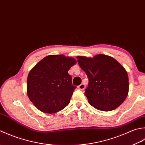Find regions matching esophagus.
I'll use <instances>...</instances> for the list:
<instances>
[{
    "label": "esophagus",
    "instance_id": "1",
    "mask_svg": "<svg viewBox=\"0 0 145 145\" xmlns=\"http://www.w3.org/2000/svg\"><path fill=\"white\" fill-rule=\"evenodd\" d=\"M85 85L84 84H80L79 86H78V88L79 89H81V90H83V89H85Z\"/></svg>",
    "mask_w": 145,
    "mask_h": 145
}]
</instances>
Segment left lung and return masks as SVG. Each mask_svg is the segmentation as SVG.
I'll return each mask as SVG.
<instances>
[{
  "label": "left lung",
  "mask_w": 145,
  "mask_h": 145,
  "mask_svg": "<svg viewBox=\"0 0 145 145\" xmlns=\"http://www.w3.org/2000/svg\"><path fill=\"white\" fill-rule=\"evenodd\" d=\"M76 58L89 79L84 94L89 104L103 111H112L121 105L129 91L128 73L122 65L111 56L101 54Z\"/></svg>",
  "instance_id": "left-lung-1"
}]
</instances>
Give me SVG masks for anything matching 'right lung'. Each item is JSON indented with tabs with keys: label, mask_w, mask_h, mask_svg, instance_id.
Masks as SVG:
<instances>
[{
	"label": "right lung",
	"mask_w": 145,
	"mask_h": 145,
	"mask_svg": "<svg viewBox=\"0 0 145 145\" xmlns=\"http://www.w3.org/2000/svg\"><path fill=\"white\" fill-rule=\"evenodd\" d=\"M76 63L75 59L63 54L49 55L30 71L27 94L38 110L55 113L69 105L76 86L68 71Z\"/></svg>",
	"instance_id": "obj_1"
}]
</instances>
